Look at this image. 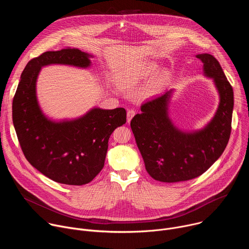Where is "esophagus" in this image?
<instances>
[{
  "label": "esophagus",
  "instance_id": "esophagus-1",
  "mask_svg": "<svg viewBox=\"0 0 249 249\" xmlns=\"http://www.w3.org/2000/svg\"><path fill=\"white\" fill-rule=\"evenodd\" d=\"M134 115H135V111L133 109H130V110L127 111V122L128 123L131 122V120L134 117Z\"/></svg>",
  "mask_w": 249,
  "mask_h": 249
}]
</instances>
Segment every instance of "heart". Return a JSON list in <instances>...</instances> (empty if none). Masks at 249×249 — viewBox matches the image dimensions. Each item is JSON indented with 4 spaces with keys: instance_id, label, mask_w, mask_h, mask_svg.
Here are the masks:
<instances>
[{
    "instance_id": "heart-1",
    "label": "heart",
    "mask_w": 249,
    "mask_h": 249,
    "mask_svg": "<svg viewBox=\"0 0 249 249\" xmlns=\"http://www.w3.org/2000/svg\"><path fill=\"white\" fill-rule=\"evenodd\" d=\"M158 70H159V66L157 64L142 65L137 69H135L133 72L129 73V75H127L123 79L121 86L124 88H133L138 84L153 77L157 73ZM167 80H168V75L166 72L158 73L154 77V79L151 81L148 88L146 89L145 95L151 96L160 91L165 87Z\"/></svg>"
}]
</instances>
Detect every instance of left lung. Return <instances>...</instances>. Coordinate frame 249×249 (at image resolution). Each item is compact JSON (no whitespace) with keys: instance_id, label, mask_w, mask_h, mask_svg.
Segmentation results:
<instances>
[{"instance_id":"1","label":"left lung","mask_w":249,"mask_h":249,"mask_svg":"<svg viewBox=\"0 0 249 249\" xmlns=\"http://www.w3.org/2000/svg\"><path fill=\"white\" fill-rule=\"evenodd\" d=\"M203 75L212 79L219 94L218 108L201 129L181 130L169 116L174 89L141 106V114L131 120L138 149L146 170L154 179L174 183L203 174L225 151L231 135L233 90L218 60L210 54H198Z\"/></svg>"}]
</instances>
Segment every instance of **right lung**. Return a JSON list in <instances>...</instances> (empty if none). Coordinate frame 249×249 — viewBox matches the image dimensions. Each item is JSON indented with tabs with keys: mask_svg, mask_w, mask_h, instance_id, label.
Returning a JSON list of instances; mask_svg holds the SVG:
<instances>
[{
	"mask_svg": "<svg viewBox=\"0 0 249 249\" xmlns=\"http://www.w3.org/2000/svg\"><path fill=\"white\" fill-rule=\"evenodd\" d=\"M92 57L79 49L66 48L30 60L13 100V123L26 160L58 183L90 182L104 166L110 135L126 123V110L121 107H93L78 118L63 120L51 119L42 111L36 92L41 69L50 65L88 69Z\"/></svg>",
	"mask_w": 249,
	"mask_h": 249,
	"instance_id": "add662e5",
	"label": "right lung"
}]
</instances>
